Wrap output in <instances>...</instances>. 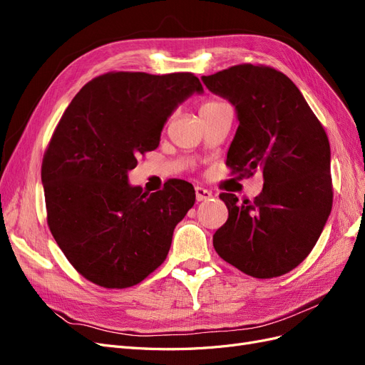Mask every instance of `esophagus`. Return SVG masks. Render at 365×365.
Segmentation results:
<instances>
[{
    "label": "esophagus",
    "mask_w": 365,
    "mask_h": 365,
    "mask_svg": "<svg viewBox=\"0 0 365 365\" xmlns=\"http://www.w3.org/2000/svg\"><path fill=\"white\" fill-rule=\"evenodd\" d=\"M195 193H196V201H207V200H210V197L213 196L212 192L204 189V187H196Z\"/></svg>",
    "instance_id": "1"
}]
</instances>
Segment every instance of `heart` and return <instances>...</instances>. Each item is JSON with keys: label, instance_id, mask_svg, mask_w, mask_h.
<instances>
[{"label": "heart", "instance_id": "heart-1", "mask_svg": "<svg viewBox=\"0 0 365 365\" xmlns=\"http://www.w3.org/2000/svg\"><path fill=\"white\" fill-rule=\"evenodd\" d=\"M220 105H224V102H219V101H208V102H205V103L201 106L200 111H201V113H204V111H210V109L217 108V106H220Z\"/></svg>", "mask_w": 365, "mask_h": 365}]
</instances>
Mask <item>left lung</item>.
<instances>
[{
    "mask_svg": "<svg viewBox=\"0 0 365 365\" xmlns=\"http://www.w3.org/2000/svg\"><path fill=\"white\" fill-rule=\"evenodd\" d=\"M201 81L236 109L227 164L242 176L263 173L254 201L219 196L228 219L213 247L242 272L279 277L307 257L332 210L327 135L300 90L277 70L244 63Z\"/></svg>",
    "mask_w": 365,
    "mask_h": 365,
    "instance_id": "8db88e82",
    "label": "left lung"
}]
</instances>
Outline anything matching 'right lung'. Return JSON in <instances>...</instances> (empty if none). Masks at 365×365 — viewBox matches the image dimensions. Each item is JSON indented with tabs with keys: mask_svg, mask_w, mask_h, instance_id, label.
I'll return each instance as SVG.
<instances>
[{
	"mask_svg": "<svg viewBox=\"0 0 365 365\" xmlns=\"http://www.w3.org/2000/svg\"><path fill=\"white\" fill-rule=\"evenodd\" d=\"M202 93L192 73H108L63 113L41 178L51 235L85 279L129 288L164 262L176 224L195 204L193 185L172 180L148 195L128 173L140 153L158 148L175 109Z\"/></svg>",
	"mask_w": 365,
	"mask_h": 365,
	"instance_id": "obj_1",
	"label": "right lung"
}]
</instances>
